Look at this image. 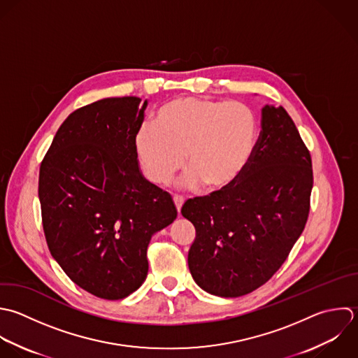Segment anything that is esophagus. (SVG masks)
<instances>
[{"mask_svg": "<svg viewBox=\"0 0 358 358\" xmlns=\"http://www.w3.org/2000/svg\"><path fill=\"white\" fill-rule=\"evenodd\" d=\"M173 201H174V203H176V208H177L178 215H180L181 208H182V205H184V198L180 196V195H174V196H173Z\"/></svg>", "mask_w": 358, "mask_h": 358, "instance_id": "obj_1", "label": "esophagus"}]
</instances>
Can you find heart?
I'll return each mask as SVG.
<instances>
[{"label": "heart", "instance_id": "1", "mask_svg": "<svg viewBox=\"0 0 358 358\" xmlns=\"http://www.w3.org/2000/svg\"><path fill=\"white\" fill-rule=\"evenodd\" d=\"M257 141L252 110L240 101L178 97L160 106L152 127L135 135L138 159L150 181L167 184L184 164L185 187H230L247 169Z\"/></svg>", "mask_w": 358, "mask_h": 358}]
</instances>
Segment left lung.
<instances>
[{
    "instance_id": "obj_1",
    "label": "left lung",
    "mask_w": 358,
    "mask_h": 358,
    "mask_svg": "<svg viewBox=\"0 0 358 358\" xmlns=\"http://www.w3.org/2000/svg\"><path fill=\"white\" fill-rule=\"evenodd\" d=\"M261 135L236 182L188 199L181 213L196 231L188 252L196 285L219 297L265 285L301 236L313 191V162L296 124L279 106L262 108Z\"/></svg>"
}]
</instances>
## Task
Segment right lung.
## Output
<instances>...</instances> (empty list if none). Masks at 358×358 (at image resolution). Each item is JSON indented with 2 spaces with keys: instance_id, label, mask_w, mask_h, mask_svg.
Listing matches in <instances>:
<instances>
[{
  "instance_id": "1",
  "label": "right lung",
  "mask_w": 358,
  "mask_h": 358,
  "mask_svg": "<svg viewBox=\"0 0 358 358\" xmlns=\"http://www.w3.org/2000/svg\"><path fill=\"white\" fill-rule=\"evenodd\" d=\"M146 106L127 96L75 110L40 166L48 250L75 285L104 300L142 286L152 236L177 217L170 194L139 170L134 141Z\"/></svg>"
}]
</instances>
